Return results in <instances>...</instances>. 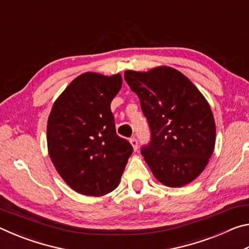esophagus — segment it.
<instances>
[{
	"label": "esophagus",
	"instance_id": "34e87169",
	"mask_svg": "<svg viewBox=\"0 0 249 249\" xmlns=\"http://www.w3.org/2000/svg\"><path fill=\"white\" fill-rule=\"evenodd\" d=\"M129 142H130V144H132V146H133V149L136 151L138 149V141H137V138L136 137H132L129 140Z\"/></svg>",
	"mask_w": 249,
	"mask_h": 249
}]
</instances>
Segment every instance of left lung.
Segmentation results:
<instances>
[{"instance_id":"8db88e82","label":"left lung","mask_w":249,"mask_h":249,"mask_svg":"<svg viewBox=\"0 0 249 249\" xmlns=\"http://www.w3.org/2000/svg\"><path fill=\"white\" fill-rule=\"evenodd\" d=\"M124 78L140 98L149 125L150 142L141 149L147 165L167 187L190 183L204 170L215 145V122L208 101L170 67L127 70Z\"/></svg>"}]
</instances>
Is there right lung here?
<instances>
[{"label": "right lung", "instance_id": "add662e5", "mask_svg": "<svg viewBox=\"0 0 249 249\" xmlns=\"http://www.w3.org/2000/svg\"><path fill=\"white\" fill-rule=\"evenodd\" d=\"M120 73L80 74L53 103L47 124L50 159L65 182L84 196L107 195L119 185L133 147L117 136L111 102Z\"/></svg>", "mask_w": 249, "mask_h": 249}]
</instances>
